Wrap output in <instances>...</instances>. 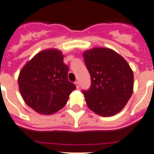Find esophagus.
I'll list each match as a JSON object with an SVG mask.
<instances>
[{
  "instance_id": "34e87169",
  "label": "esophagus",
  "mask_w": 154,
  "mask_h": 154,
  "mask_svg": "<svg viewBox=\"0 0 154 154\" xmlns=\"http://www.w3.org/2000/svg\"><path fill=\"white\" fill-rule=\"evenodd\" d=\"M75 86H76V87H77V89H79V87H80V84H79V82H75Z\"/></svg>"
}]
</instances>
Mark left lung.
I'll return each mask as SVG.
<instances>
[{
    "label": "left lung",
    "mask_w": 154,
    "mask_h": 154,
    "mask_svg": "<svg viewBox=\"0 0 154 154\" xmlns=\"http://www.w3.org/2000/svg\"><path fill=\"white\" fill-rule=\"evenodd\" d=\"M91 86L83 91L86 104L101 117L122 111L131 97L134 74L128 63L112 49L95 47L83 53Z\"/></svg>",
    "instance_id": "left-lung-1"
}]
</instances>
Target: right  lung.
<instances>
[{
	"label": "right lung",
	"instance_id": "obj_1",
	"mask_svg": "<svg viewBox=\"0 0 154 154\" xmlns=\"http://www.w3.org/2000/svg\"><path fill=\"white\" fill-rule=\"evenodd\" d=\"M62 51L44 50L25 64L18 77L23 100L40 114L51 115L64 107L76 89L68 79Z\"/></svg>",
	"mask_w": 154,
	"mask_h": 154
}]
</instances>
